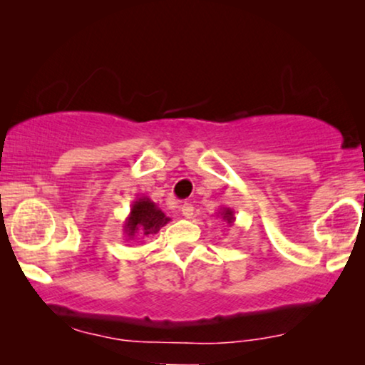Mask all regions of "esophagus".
I'll list each match as a JSON object with an SVG mask.
<instances>
[{"mask_svg": "<svg viewBox=\"0 0 365 365\" xmlns=\"http://www.w3.org/2000/svg\"><path fill=\"white\" fill-rule=\"evenodd\" d=\"M181 212H182V216L184 217H192V214H194V206L192 204H189V202H186V204H182L181 206Z\"/></svg>", "mask_w": 365, "mask_h": 365, "instance_id": "1", "label": "esophagus"}]
</instances>
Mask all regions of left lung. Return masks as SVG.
Instances as JSON below:
<instances>
[{"instance_id": "left-lung-1", "label": "left lung", "mask_w": 365, "mask_h": 365, "mask_svg": "<svg viewBox=\"0 0 365 365\" xmlns=\"http://www.w3.org/2000/svg\"><path fill=\"white\" fill-rule=\"evenodd\" d=\"M217 216H221L229 226H232L234 221H236V217H234V211L231 207H221V211H217Z\"/></svg>"}]
</instances>
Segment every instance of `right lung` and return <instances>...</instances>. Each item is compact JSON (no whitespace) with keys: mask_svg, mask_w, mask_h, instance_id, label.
<instances>
[{"mask_svg":"<svg viewBox=\"0 0 365 365\" xmlns=\"http://www.w3.org/2000/svg\"><path fill=\"white\" fill-rule=\"evenodd\" d=\"M171 221L161 209L148 196L138 197L133 202L126 221L123 224L124 237L133 241L134 237H149L159 232V229Z\"/></svg>","mask_w":365,"mask_h":365,"instance_id":"add662e5","label":"right lung"}]
</instances>
